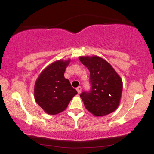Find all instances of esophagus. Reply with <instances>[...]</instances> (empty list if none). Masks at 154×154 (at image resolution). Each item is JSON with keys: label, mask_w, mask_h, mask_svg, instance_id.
I'll use <instances>...</instances> for the list:
<instances>
[{"label": "esophagus", "mask_w": 154, "mask_h": 154, "mask_svg": "<svg viewBox=\"0 0 154 154\" xmlns=\"http://www.w3.org/2000/svg\"><path fill=\"white\" fill-rule=\"evenodd\" d=\"M76 90H77V93H81V91H82V88L80 87V86H78V87H77V88H76Z\"/></svg>", "instance_id": "obj_1"}]
</instances>
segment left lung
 I'll return each mask as SVG.
<instances>
[{
    "label": "left lung",
    "mask_w": 154,
    "mask_h": 154,
    "mask_svg": "<svg viewBox=\"0 0 154 154\" xmlns=\"http://www.w3.org/2000/svg\"><path fill=\"white\" fill-rule=\"evenodd\" d=\"M79 61L90 71V92L80 97L85 107L95 116L111 114L119 106L122 92V80L105 59L97 56H80Z\"/></svg>",
    "instance_id": "left-lung-1"
}]
</instances>
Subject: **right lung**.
Masks as SVG:
<instances>
[{
  "label": "right lung",
  "instance_id": "1",
  "mask_svg": "<svg viewBox=\"0 0 154 154\" xmlns=\"http://www.w3.org/2000/svg\"><path fill=\"white\" fill-rule=\"evenodd\" d=\"M70 59L58 60L43 70L35 84V101L48 114L55 115L66 109L77 91L64 77Z\"/></svg>",
  "mask_w": 154,
  "mask_h": 154
}]
</instances>
